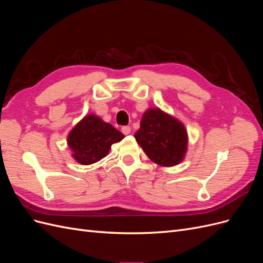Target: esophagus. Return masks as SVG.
<instances>
[{
	"label": "esophagus",
	"instance_id": "obj_1",
	"mask_svg": "<svg viewBox=\"0 0 263 263\" xmlns=\"http://www.w3.org/2000/svg\"><path fill=\"white\" fill-rule=\"evenodd\" d=\"M122 133L124 135H129L130 134V127L129 126H123L122 127Z\"/></svg>",
	"mask_w": 263,
	"mask_h": 263
}]
</instances>
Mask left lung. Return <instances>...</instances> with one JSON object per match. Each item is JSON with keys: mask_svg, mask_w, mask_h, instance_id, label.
Returning a JSON list of instances; mask_svg holds the SVG:
<instances>
[{"mask_svg": "<svg viewBox=\"0 0 263 263\" xmlns=\"http://www.w3.org/2000/svg\"><path fill=\"white\" fill-rule=\"evenodd\" d=\"M135 138L150 160L162 166L179 164L187 151L184 125L158 107L144 113Z\"/></svg>", "mask_w": 263, "mask_h": 263, "instance_id": "1", "label": "left lung"}]
</instances>
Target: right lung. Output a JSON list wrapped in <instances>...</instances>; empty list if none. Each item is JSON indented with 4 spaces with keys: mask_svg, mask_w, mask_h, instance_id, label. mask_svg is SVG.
I'll return each mask as SVG.
<instances>
[{
    "mask_svg": "<svg viewBox=\"0 0 263 263\" xmlns=\"http://www.w3.org/2000/svg\"><path fill=\"white\" fill-rule=\"evenodd\" d=\"M125 136L114 126L94 115H85L68 135V146L77 162L89 165L107 156L110 146Z\"/></svg>",
    "mask_w": 263,
    "mask_h": 263,
    "instance_id": "obj_1",
    "label": "right lung"
}]
</instances>
